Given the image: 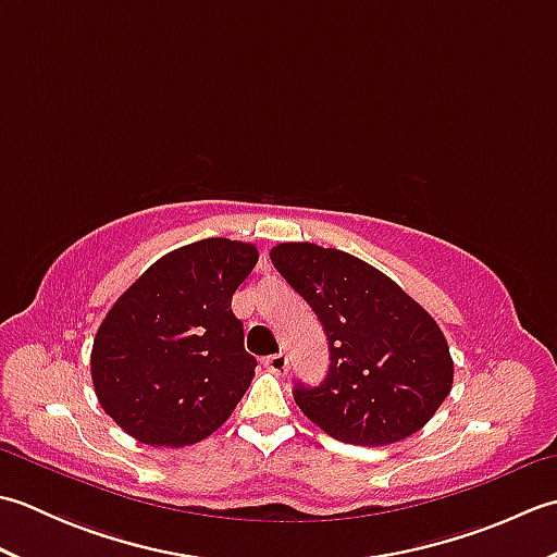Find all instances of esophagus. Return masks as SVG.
I'll list each match as a JSON object with an SVG mask.
<instances>
[{"instance_id": "esophagus-1", "label": "esophagus", "mask_w": 557, "mask_h": 557, "mask_svg": "<svg viewBox=\"0 0 557 557\" xmlns=\"http://www.w3.org/2000/svg\"><path fill=\"white\" fill-rule=\"evenodd\" d=\"M263 366H265V369H268L270 373L282 375V373H287L289 361H287L285 354H272V357H265V359H263Z\"/></svg>"}]
</instances>
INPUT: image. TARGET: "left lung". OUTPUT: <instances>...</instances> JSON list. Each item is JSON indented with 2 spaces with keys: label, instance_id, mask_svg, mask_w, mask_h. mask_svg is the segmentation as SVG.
Returning a JSON list of instances; mask_svg holds the SVG:
<instances>
[{
  "label": "left lung",
  "instance_id": "left-lung-1",
  "mask_svg": "<svg viewBox=\"0 0 557 557\" xmlns=\"http://www.w3.org/2000/svg\"><path fill=\"white\" fill-rule=\"evenodd\" d=\"M270 260L327 335V377L294 389L306 417L335 441L366 447L421 431L455 381L431 313L385 272L339 248L287 242L270 248Z\"/></svg>",
  "mask_w": 557,
  "mask_h": 557
}]
</instances>
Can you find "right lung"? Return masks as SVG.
<instances>
[{"instance_id":"1","label":"right lung","mask_w":557,"mask_h":557,"mask_svg":"<svg viewBox=\"0 0 557 557\" xmlns=\"http://www.w3.org/2000/svg\"><path fill=\"white\" fill-rule=\"evenodd\" d=\"M258 248L224 236L164 253L114 301L92 339L100 407L138 443H200L232 417L256 359L232 313Z\"/></svg>"}]
</instances>
